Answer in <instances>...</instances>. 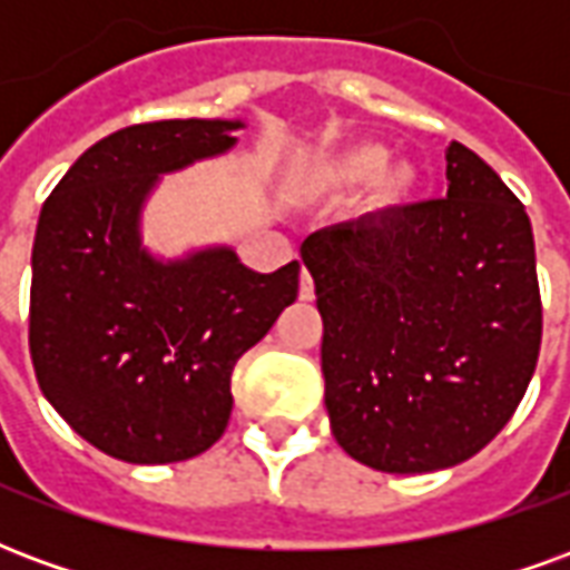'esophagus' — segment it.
<instances>
[{
	"label": "esophagus",
	"instance_id": "esophagus-1",
	"mask_svg": "<svg viewBox=\"0 0 570 570\" xmlns=\"http://www.w3.org/2000/svg\"><path fill=\"white\" fill-rule=\"evenodd\" d=\"M298 298H302V302H311V298H314V277H311L308 268H302V277H298Z\"/></svg>",
	"mask_w": 570,
	"mask_h": 570
}]
</instances>
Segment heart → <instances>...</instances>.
Segmentation results:
<instances>
[{
    "label": "heart",
    "mask_w": 570,
    "mask_h": 570,
    "mask_svg": "<svg viewBox=\"0 0 570 570\" xmlns=\"http://www.w3.org/2000/svg\"><path fill=\"white\" fill-rule=\"evenodd\" d=\"M384 151L379 146H354V149L342 151V155H333L314 170V179L326 188H342L354 186V183H363V179H372V176L382 170ZM409 186H412V174L406 167H396L391 174L382 176V195L384 198H400L406 195Z\"/></svg>",
    "instance_id": "1"
}]
</instances>
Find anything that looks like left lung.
<instances>
[{
  "mask_svg": "<svg viewBox=\"0 0 570 570\" xmlns=\"http://www.w3.org/2000/svg\"><path fill=\"white\" fill-rule=\"evenodd\" d=\"M445 161V198L330 225L302 244L333 436L382 473L473 458L513 419L538 366L531 219L476 151L452 142Z\"/></svg>",
  "mask_w": 570,
  "mask_h": 570,
  "instance_id": "8db88e82",
  "label": "left lung"
}]
</instances>
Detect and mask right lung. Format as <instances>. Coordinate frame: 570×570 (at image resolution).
<instances>
[{
    "instance_id": "add662e5",
    "label": "right lung",
    "mask_w": 570,
    "mask_h": 570,
    "mask_svg": "<svg viewBox=\"0 0 570 570\" xmlns=\"http://www.w3.org/2000/svg\"><path fill=\"white\" fill-rule=\"evenodd\" d=\"M240 121L170 118L109 134L48 195L32 244L30 357L60 419L128 464L207 452L232 372L298 296V262L249 272L232 249L158 262L140 207L158 174L232 149Z\"/></svg>"
}]
</instances>
